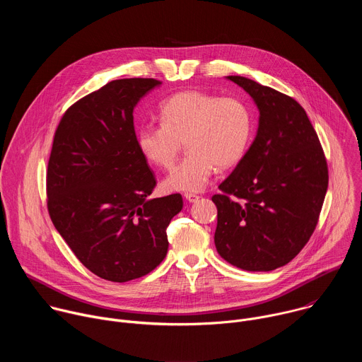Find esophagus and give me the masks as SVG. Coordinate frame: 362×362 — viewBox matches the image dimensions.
<instances>
[{"instance_id":"1","label":"esophagus","mask_w":362,"mask_h":362,"mask_svg":"<svg viewBox=\"0 0 362 362\" xmlns=\"http://www.w3.org/2000/svg\"><path fill=\"white\" fill-rule=\"evenodd\" d=\"M185 199H186L187 202H190V203H194V202H197V200L200 199V196H197V194H194V193H185Z\"/></svg>"}]
</instances>
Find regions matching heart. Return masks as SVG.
<instances>
[{
    "mask_svg": "<svg viewBox=\"0 0 362 362\" xmlns=\"http://www.w3.org/2000/svg\"><path fill=\"white\" fill-rule=\"evenodd\" d=\"M159 116L160 124L137 129L136 143L147 162L170 169L185 141L189 151L165 179L168 190H203L216 168L240 162L253 134V113L239 97L180 91L162 103Z\"/></svg>",
    "mask_w": 362,
    "mask_h": 362,
    "instance_id": "heart-1",
    "label": "heart"
}]
</instances>
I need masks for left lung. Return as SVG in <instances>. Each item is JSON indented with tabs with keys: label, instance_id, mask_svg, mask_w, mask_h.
Returning a JSON list of instances; mask_svg holds the SVG:
<instances>
[{
	"label": "left lung",
	"instance_id": "8db88e82",
	"mask_svg": "<svg viewBox=\"0 0 362 362\" xmlns=\"http://www.w3.org/2000/svg\"><path fill=\"white\" fill-rule=\"evenodd\" d=\"M259 110L256 137L225 179L215 245L230 265L269 272L291 262L311 238L328 189V166L317 132L292 97L240 76Z\"/></svg>",
	"mask_w": 362,
	"mask_h": 362
}]
</instances>
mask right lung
<instances>
[{"instance_id":"obj_1","label":"right lung","mask_w":362,"mask_h":362,"mask_svg":"<svg viewBox=\"0 0 362 362\" xmlns=\"http://www.w3.org/2000/svg\"><path fill=\"white\" fill-rule=\"evenodd\" d=\"M162 83L113 80L64 113L47 169L51 221L94 275L127 282L168 253L166 229L183 208L179 193L158 199L156 179L136 143L133 110Z\"/></svg>"}]
</instances>
